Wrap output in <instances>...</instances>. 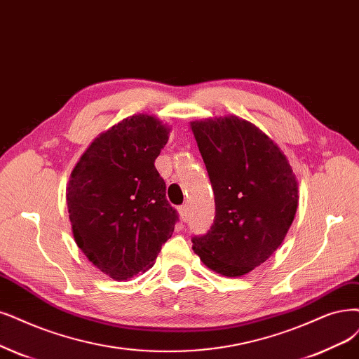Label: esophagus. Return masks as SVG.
I'll list each match as a JSON object with an SVG mask.
<instances>
[{
    "instance_id": "1",
    "label": "esophagus",
    "mask_w": 359,
    "mask_h": 359,
    "mask_svg": "<svg viewBox=\"0 0 359 359\" xmlns=\"http://www.w3.org/2000/svg\"><path fill=\"white\" fill-rule=\"evenodd\" d=\"M179 215H180V219L183 222H188V219H189V207H188V204L179 207Z\"/></svg>"
}]
</instances>
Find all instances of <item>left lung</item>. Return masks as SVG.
Segmentation results:
<instances>
[{
    "mask_svg": "<svg viewBox=\"0 0 359 359\" xmlns=\"http://www.w3.org/2000/svg\"><path fill=\"white\" fill-rule=\"evenodd\" d=\"M191 128L216 196V216L195 255L223 276L245 275L266 262L294 220L299 184L287 156L253 123L228 115Z\"/></svg>",
    "mask_w": 359,
    "mask_h": 359,
    "instance_id": "1",
    "label": "left lung"
}]
</instances>
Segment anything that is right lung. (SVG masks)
Wrapping results in <instances>:
<instances>
[{
	"mask_svg": "<svg viewBox=\"0 0 359 359\" xmlns=\"http://www.w3.org/2000/svg\"><path fill=\"white\" fill-rule=\"evenodd\" d=\"M171 127L137 114L103 131L74 167L66 204L76 245L116 281L148 271L175 231L176 210L155 159Z\"/></svg>",
	"mask_w": 359,
	"mask_h": 359,
	"instance_id": "right-lung-1",
	"label": "right lung"
}]
</instances>
